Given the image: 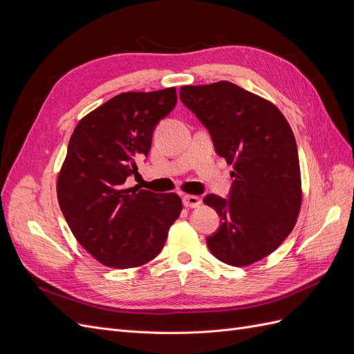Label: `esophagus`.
Masks as SVG:
<instances>
[{"label":"esophagus","mask_w":354,"mask_h":354,"mask_svg":"<svg viewBox=\"0 0 354 354\" xmlns=\"http://www.w3.org/2000/svg\"><path fill=\"white\" fill-rule=\"evenodd\" d=\"M183 203H185V207H187V208H198L202 203V201H201V198H198L195 195H185L183 196Z\"/></svg>","instance_id":"obj_1"}]
</instances>
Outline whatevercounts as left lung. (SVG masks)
I'll return each mask as SVG.
<instances>
[{
  "label": "left lung",
  "instance_id": "1",
  "mask_svg": "<svg viewBox=\"0 0 354 354\" xmlns=\"http://www.w3.org/2000/svg\"><path fill=\"white\" fill-rule=\"evenodd\" d=\"M180 99L208 128L216 152L233 165L229 199L203 198L221 220L208 248L229 266H251L279 248L301 209L294 133L272 102L229 81L183 85Z\"/></svg>",
  "mask_w": 354,
  "mask_h": 354
}]
</instances>
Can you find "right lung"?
<instances>
[{
  "label": "right lung",
  "mask_w": 354,
  "mask_h": 354,
  "mask_svg": "<svg viewBox=\"0 0 354 354\" xmlns=\"http://www.w3.org/2000/svg\"><path fill=\"white\" fill-rule=\"evenodd\" d=\"M176 103V87L121 93L85 115L71 136L57 176L59 205L75 239L103 266L131 269L153 260L183 209L173 192L125 186Z\"/></svg>",
  "instance_id": "1"
}]
</instances>
